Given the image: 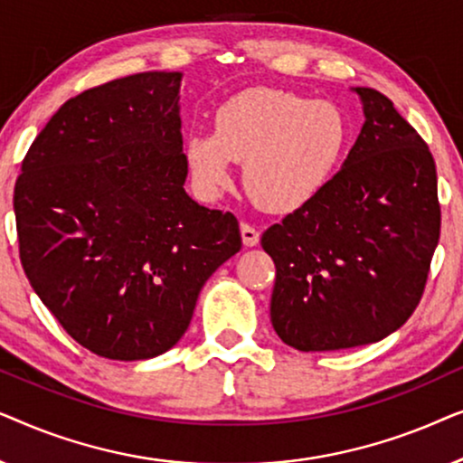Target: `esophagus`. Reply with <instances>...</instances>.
I'll return each instance as SVG.
<instances>
[{"instance_id":"esophagus-1","label":"esophagus","mask_w":463,"mask_h":463,"mask_svg":"<svg viewBox=\"0 0 463 463\" xmlns=\"http://www.w3.org/2000/svg\"><path fill=\"white\" fill-rule=\"evenodd\" d=\"M240 232H242L244 246H257L259 244V230H255V227L249 225V223H242V225H240Z\"/></svg>"}]
</instances>
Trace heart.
<instances>
[{"instance_id":"1","label":"heart","mask_w":463,"mask_h":463,"mask_svg":"<svg viewBox=\"0 0 463 463\" xmlns=\"http://www.w3.org/2000/svg\"><path fill=\"white\" fill-rule=\"evenodd\" d=\"M350 122L337 105L278 88H249L214 111V135L187 138L195 187L217 198L244 162V187L259 206L293 213L318 195L344 160Z\"/></svg>"}]
</instances>
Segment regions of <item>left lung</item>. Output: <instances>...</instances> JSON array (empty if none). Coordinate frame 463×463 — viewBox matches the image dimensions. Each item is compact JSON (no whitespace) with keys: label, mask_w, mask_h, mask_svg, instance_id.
<instances>
[{"label":"left lung","mask_w":463,"mask_h":463,"mask_svg":"<svg viewBox=\"0 0 463 463\" xmlns=\"http://www.w3.org/2000/svg\"><path fill=\"white\" fill-rule=\"evenodd\" d=\"M344 166L306 206L271 225V325L299 352L375 344L401 328L426 288L440 238L436 164L417 130L373 88Z\"/></svg>","instance_id":"8db88e82"}]
</instances>
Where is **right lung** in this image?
Segmentation results:
<instances>
[{"instance_id": "add662e5", "label": "right lung", "mask_w": 463, "mask_h": 463, "mask_svg": "<svg viewBox=\"0 0 463 463\" xmlns=\"http://www.w3.org/2000/svg\"><path fill=\"white\" fill-rule=\"evenodd\" d=\"M179 71L69 99L14 187L21 263L61 326L97 356L145 360L187 331L204 282L242 249L232 213L185 192Z\"/></svg>"}]
</instances>
